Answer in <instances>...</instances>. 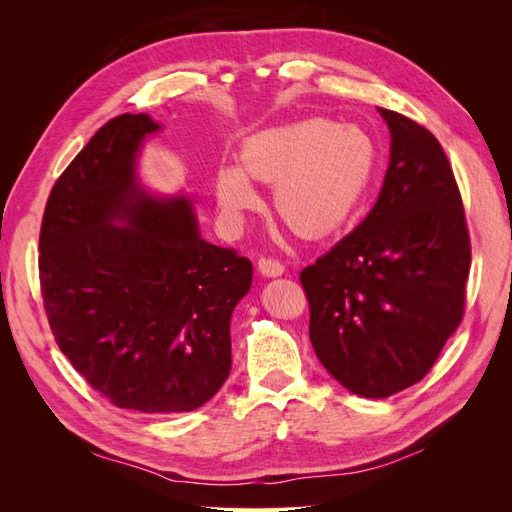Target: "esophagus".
<instances>
[{
  "label": "esophagus",
  "instance_id": "obj_1",
  "mask_svg": "<svg viewBox=\"0 0 512 512\" xmlns=\"http://www.w3.org/2000/svg\"><path fill=\"white\" fill-rule=\"evenodd\" d=\"M258 271L262 275H267V277H280L284 273V265H282L280 260H275V258L260 256L258 258Z\"/></svg>",
  "mask_w": 512,
  "mask_h": 512
}]
</instances>
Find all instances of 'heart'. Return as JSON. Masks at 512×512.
Listing matches in <instances>:
<instances>
[{"label": "heart", "instance_id": "1", "mask_svg": "<svg viewBox=\"0 0 512 512\" xmlns=\"http://www.w3.org/2000/svg\"><path fill=\"white\" fill-rule=\"evenodd\" d=\"M376 138L354 123L312 117L245 138L237 164L215 173V198L230 222L258 205L249 181L273 185V207L294 235H333L359 211L378 175Z\"/></svg>", "mask_w": 512, "mask_h": 512}]
</instances>
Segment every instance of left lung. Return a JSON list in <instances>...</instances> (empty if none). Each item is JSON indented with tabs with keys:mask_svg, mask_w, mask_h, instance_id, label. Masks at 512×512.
<instances>
[{
	"mask_svg": "<svg viewBox=\"0 0 512 512\" xmlns=\"http://www.w3.org/2000/svg\"><path fill=\"white\" fill-rule=\"evenodd\" d=\"M391 162L374 209L301 271L309 339L354 395L382 399L427 376L466 309L472 247L438 138L380 108Z\"/></svg>",
	"mask_w": 512,
	"mask_h": 512,
	"instance_id": "obj_1",
	"label": "left lung"
}]
</instances>
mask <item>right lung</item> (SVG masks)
Here are the masks:
<instances>
[{"label": "right lung", "instance_id": "1", "mask_svg": "<svg viewBox=\"0 0 512 512\" xmlns=\"http://www.w3.org/2000/svg\"><path fill=\"white\" fill-rule=\"evenodd\" d=\"M158 130L123 113L91 136L46 200L38 269L55 342L89 386L117 408L173 414L226 382L252 262L200 237L188 198L138 185L136 153Z\"/></svg>", "mask_w": 512, "mask_h": 512}]
</instances>
